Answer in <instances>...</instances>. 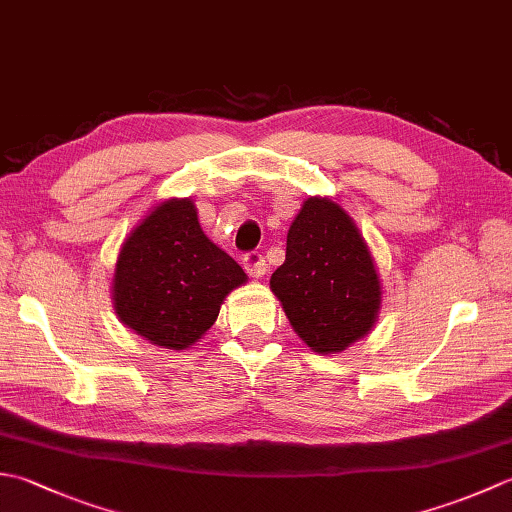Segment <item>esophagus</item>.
<instances>
[{
  "instance_id": "esophagus-1",
  "label": "esophagus",
  "mask_w": 512,
  "mask_h": 512,
  "mask_svg": "<svg viewBox=\"0 0 512 512\" xmlns=\"http://www.w3.org/2000/svg\"><path fill=\"white\" fill-rule=\"evenodd\" d=\"M242 264H244V268H246V273H248L250 277H255V279L264 277L266 270H268V264H266L264 255L257 253V250H250V253H246V255L242 257Z\"/></svg>"
}]
</instances>
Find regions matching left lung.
Returning <instances> with one entry per match:
<instances>
[{"label": "left lung", "mask_w": 512, "mask_h": 512, "mask_svg": "<svg viewBox=\"0 0 512 512\" xmlns=\"http://www.w3.org/2000/svg\"><path fill=\"white\" fill-rule=\"evenodd\" d=\"M270 288L314 352L334 354L376 321L380 281L365 239L339 204L308 198L292 222Z\"/></svg>", "instance_id": "obj_1"}]
</instances>
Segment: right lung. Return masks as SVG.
I'll return each instance as SVG.
<instances>
[{"instance_id": "obj_1", "label": "right lung", "mask_w": 512, "mask_h": 512, "mask_svg": "<svg viewBox=\"0 0 512 512\" xmlns=\"http://www.w3.org/2000/svg\"><path fill=\"white\" fill-rule=\"evenodd\" d=\"M246 273L202 233L191 200L156 206L127 237L116 262L118 319L149 343L184 350L215 323Z\"/></svg>"}]
</instances>
